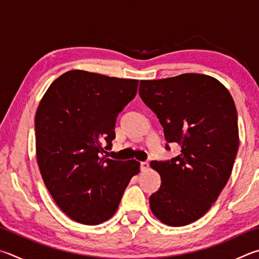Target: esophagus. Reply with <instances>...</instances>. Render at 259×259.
Here are the masks:
<instances>
[{"label":"esophagus","mask_w":259,"mask_h":259,"mask_svg":"<svg viewBox=\"0 0 259 259\" xmlns=\"http://www.w3.org/2000/svg\"><path fill=\"white\" fill-rule=\"evenodd\" d=\"M149 168V163L148 162H142L140 163V170L142 171H147Z\"/></svg>","instance_id":"1"}]
</instances>
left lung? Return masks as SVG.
Segmentation results:
<instances>
[{
	"mask_svg": "<svg viewBox=\"0 0 259 259\" xmlns=\"http://www.w3.org/2000/svg\"><path fill=\"white\" fill-rule=\"evenodd\" d=\"M139 95L157 115L166 142L181 146L171 161L150 162L162 181L149 197L150 209L170 227L190 224L211 207L231 176L239 148L233 98L218 79L200 73L140 80Z\"/></svg>",
	"mask_w": 259,
	"mask_h": 259,
	"instance_id": "left-lung-1",
	"label": "left lung"
}]
</instances>
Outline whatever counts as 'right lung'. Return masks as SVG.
Segmentation results:
<instances>
[{"label":"right lung","instance_id":"1","mask_svg":"<svg viewBox=\"0 0 259 259\" xmlns=\"http://www.w3.org/2000/svg\"><path fill=\"white\" fill-rule=\"evenodd\" d=\"M138 80L70 70L51 83L36 111V158L60 209L86 225L115 214L136 159L102 156L115 137L116 116L135 97Z\"/></svg>","mask_w":259,"mask_h":259}]
</instances>
